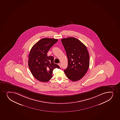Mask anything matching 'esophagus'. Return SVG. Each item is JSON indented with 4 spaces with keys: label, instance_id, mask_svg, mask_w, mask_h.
Listing matches in <instances>:
<instances>
[{
    "label": "esophagus",
    "instance_id": "1",
    "mask_svg": "<svg viewBox=\"0 0 120 120\" xmlns=\"http://www.w3.org/2000/svg\"><path fill=\"white\" fill-rule=\"evenodd\" d=\"M58 65H59V66L60 67H61V66H62V65H61V64L60 63L58 64Z\"/></svg>",
    "mask_w": 120,
    "mask_h": 120
}]
</instances>
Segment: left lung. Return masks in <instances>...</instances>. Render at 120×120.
Returning <instances> with one entry per match:
<instances>
[{"label":"left lung","instance_id":"obj_1","mask_svg":"<svg viewBox=\"0 0 120 120\" xmlns=\"http://www.w3.org/2000/svg\"><path fill=\"white\" fill-rule=\"evenodd\" d=\"M68 60L64 72L68 79L76 81L83 77L89 67V55L87 48L81 41L73 37L61 40Z\"/></svg>","mask_w":120,"mask_h":120}]
</instances>
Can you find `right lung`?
<instances>
[{
	"mask_svg": "<svg viewBox=\"0 0 120 120\" xmlns=\"http://www.w3.org/2000/svg\"><path fill=\"white\" fill-rule=\"evenodd\" d=\"M58 39L44 38L33 45L29 54L28 66L32 75L37 80L47 82L52 78L53 70L60 66L54 63V58L48 56L49 50Z\"/></svg>",
	"mask_w": 120,
	"mask_h": 120,
	"instance_id": "right-lung-1",
	"label": "right lung"
}]
</instances>
